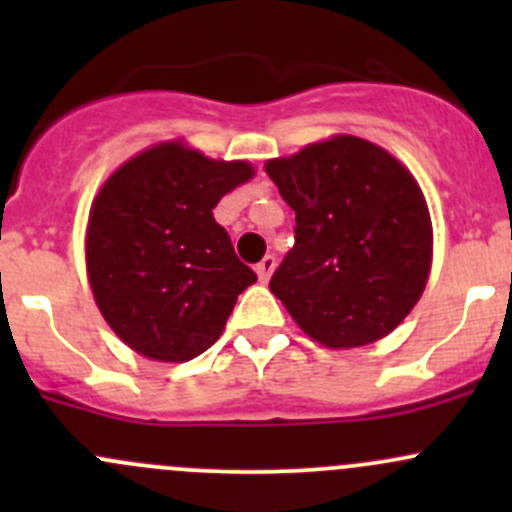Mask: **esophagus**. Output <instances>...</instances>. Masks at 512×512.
Wrapping results in <instances>:
<instances>
[{"instance_id":"34e87169","label":"esophagus","mask_w":512,"mask_h":512,"mask_svg":"<svg viewBox=\"0 0 512 512\" xmlns=\"http://www.w3.org/2000/svg\"><path fill=\"white\" fill-rule=\"evenodd\" d=\"M275 265H277V260H275V255H267V257H262V262H257V277H260V282H267L272 277V272H275Z\"/></svg>"}]
</instances>
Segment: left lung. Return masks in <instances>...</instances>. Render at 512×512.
Masks as SVG:
<instances>
[{"label": "left lung", "instance_id": "8db88e82", "mask_svg": "<svg viewBox=\"0 0 512 512\" xmlns=\"http://www.w3.org/2000/svg\"><path fill=\"white\" fill-rule=\"evenodd\" d=\"M294 210V247L270 280L294 322L329 349L386 337L431 270V218L409 170L354 136L267 160Z\"/></svg>", "mask_w": 512, "mask_h": 512}]
</instances>
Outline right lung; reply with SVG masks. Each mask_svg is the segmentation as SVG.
<instances>
[{
    "mask_svg": "<svg viewBox=\"0 0 512 512\" xmlns=\"http://www.w3.org/2000/svg\"><path fill=\"white\" fill-rule=\"evenodd\" d=\"M250 178L242 160L160 143L96 195L86 235L91 289L103 319L138 354L188 361L218 342L237 294L257 275L213 208Z\"/></svg>",
    "mask_w": 512,
    "mask_h": 512,
    "instance_id": "obj_1",
    "label": "right lung"
}]
</instances>
